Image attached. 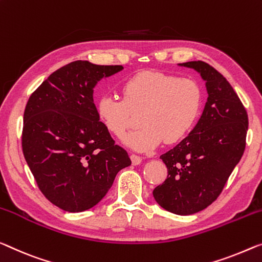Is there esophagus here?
Listing matches in <instances>:
<instances>
[{
    "label": "esophagus",
    "instance_id": "esophagus-1",
    "mask_svg": "<svg viewBox=\"0 0 262 262\" xmlns=\"http://www.w3.org/2000/svg\"><path fill=\"white\" fill-rule=\"evenodd\" d=\"M130 158H131V162L134 165H139L140 163H142V158L137 155H131Z\"/></svg>",
    "mask_w": 262,
    "mask_h": 262
}]
</instances>
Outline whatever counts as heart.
I'll use <instances>...</instances> for the list:
<instances>
[{
    "mask_svg": "<svg viewBox=\"0 0 262 262\" xmlns=\"http://www.w3.org/2000/svg\"><path fill=\"white\" fill-rule=\"evenodd\" d=\"M122 94L123 99L102 96L96 104L97 116L112 136L122 139L140 114L142 126L124 140L139 152L155 150L163 140L173 144L185 138L198 119L203 97L194 79L155 70L125 80Z\"/></svg>",
    "mask_w": 262,
    "mask_h": 262,
    "instance_id": "b5f03b06",
    "label": "heart"
}]
</instances>
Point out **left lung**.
<instances>
[{"label": "left lung", "instance_id": "obj_1", "mask_svg": "<svg viewBox=\"0 0 262 262\" xmlns=\"http://www.w3.org/2000/svg\"><path fill=\"white\" fill-rule=\"evenodd\" d=\"M206 80L208 94L203 115L186 138L160 156L167 178L154 190L157 203L179 215L196 213L218 198L246 147L248 116L227 79L210 64L193 61Z\"/></svg>", "mask_w": 262, "mask_h": 262}]
</instances>
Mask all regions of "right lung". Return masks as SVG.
<instances>
[{"instance_id":"obj_1","label":"right lung","mask_w":262,"mask_h":262,"mask_svg":"<svg viewBox=\"0 0 262 262\" xmlns=\"http://www.w3.org/2000/svg\"><path fill=\"white\" fill-rule=\"evenodd\" d=\"M122 66L75 61L59 68L28 99L22 150L44 196L67 212L89 210L102 200L116 174L130 166L94 103L99 79Z\"/></svg>"}]
</instances>
